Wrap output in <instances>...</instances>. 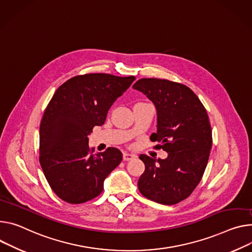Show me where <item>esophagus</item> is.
I'll return each instance as SVG.
<instances>
[{"label": "esophagus", "mask_w": 252, "mask_h": 252, "mask_svg": "<svg viewBox=\"0 0 252 252\" xmlns=\"http://www.w3.org/2000/svg\"><path fill=\"white\" fill-rule=\"evenodd\" d=\"M136 156L133 154H129V153H125L124 154V159L125 161H131Z\"/></svg>", "instance_id": "34e87169"}]
</instances>
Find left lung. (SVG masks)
<instances>
[{
	"mask_svg": "<svg viewBox=\"0 0 252 252\" xmlns=\"http://www.w3.org/2000/svg\"><path fill=\"white\" fill-rule=\"evenodd\" d=\"M157 109V132L151 141L168 153L152 158L141 155L145 172L138 187L146 198L174 205L189 197L202 179L212 147V130L207 111L186 85L167 79L142 78L133 86Z\"/></svg>",
	"mask_w": 252,
	"mask_h": 252,
	"instance_id": "left-lung-1",
	"label": "left lung"
}]
</instances>
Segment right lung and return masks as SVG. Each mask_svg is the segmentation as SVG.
I'll list each match as a JSON object with an SVG mask.
<instances>
[{
  "instance_id": "obj_1",
  "label": "right lung",
  "mask_w": 252,
  "mask_h": 252,
  "mask_svg": "<svg viewBox=\"0 0 252 252\" xmlns=\"http://www.w3.org/2000/svg\"><path fill=\"white\" fill-rule=\"evenodd\" d=\"M134 79L90 73L70 78L55 91L40 124L39 161L62 200L80 204L95 198L105 178L122 162L123 153L117 148L94 154L88 135L104 124L110 106Z\"/></svg>"
}]
</instances>
